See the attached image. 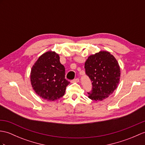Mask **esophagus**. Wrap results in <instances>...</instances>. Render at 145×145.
Segmentation results:
<instances>
[{
  "instance_id": "esophagus-1",
  "label": "esophagus",
  "mask_w": 145,
  "mask_h": 145,
  "mask_svg": "<svg viewBox=\"0 0 145 145\" xmlns=\"http://www.w3.org/2000/svg\"><path fill=\"white\" fill-rule=\"evenodd\" d=\"M72 82L73 83H78V82H79V78H75V79H74L73 81H72Z\"/></svg>"
}]
</instances>
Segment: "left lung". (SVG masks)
<instances>
[{"label": "left lung", "instance_id": "1", "mask_svg": "<svg viewBox=\"0 0 145 145\" xmlns=\"http://www.w3.org/2000/svg\"><path fill=\"white\" fill-rule=\"evenodd\" d=\"M85 69L92 82V90L88 93L89 99L103 101L112 95L120 76V66L115 57L107 51H100L88 57Z\"/></svg>", "mask_w": 145, "mask_h": 145}]
</instances>
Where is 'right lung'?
<instances>
[{
	"instance_id": "obj_1",
	"label": "right lung",
	"mask_w": 145,
	"mask_h": 145,
	"mask_svg": "<svg viewBox=\"0 0 145 145\" xmlns=\"http://www.w3.org/2000/svg\"><path fill=\"white\" fill-rule=\"evenodd\" d=\"M65 67L54 51H48L40 56L32 67L30 79L33 89L42 99L55 101L64 95L70 83L65 78Z\"/></svg>"
}]
</instances>
